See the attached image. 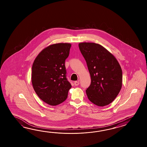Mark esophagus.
Instances as JSON below:
<instances>
[{
    "mask_svg": "<svg viewBox=\"0 0 147 147\" xmlns=\"http://www.w3.org/2000/svg\"><path fill=\"white\" fill-rule=\"evenodd\" d=\"M74 84H75V86H78L79 84V81H75Z\"/></svg>",
    "mask_w": 147,
    "mask_h": 147,
    "instance_id": "34e87169",
    "label": "esophagus"
}]
</instances>
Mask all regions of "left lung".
Segmentation results:
<instances>
[{
  "mask_svg": "<svg viewBox=\"0 0 147 147\" xmlns=\"http://www.w3.org/2000/svg\"><path fill=\"white\" fill-rule=\"evenodd\" d=\"M87 63L91 84L86 91L88 98L98 106L109 105L122 87V69L116 58L99 44H79Z\"/></svg>",
  "mask_w": 147,
  "mask_h": 147,
  "instance_id": "1",
  "label": "left lung"
}]
</instances>
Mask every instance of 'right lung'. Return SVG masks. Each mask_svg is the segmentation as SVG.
<instances>
[{
    "label": "right lung",
    "instance_id": "right-lung-1",
    "mask_svg": "<svg viewBox=\"0 0 147 147\" xmlns=\"http://www.w3.org/2000/svg\"><path fill=\"white\" fill-rule=\"evenodd\" d=\"M71 46L68 43L51 45L38 55L32 64L31 82L34 91L51 106L65 101L71 88L66 78L65 65Z\"/></svg>",
    "mask_w": 147,
    "mask_h": 147
}]
</instances>
